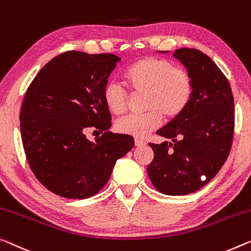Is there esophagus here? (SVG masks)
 <instances>
[{"instance_id": "obj_1", "label": "esophagus", "mask_w": 251, "mask_h": 251, "mask_svg": "<svg viewBox=\"0 0 251 251\" xmlns=\"http://www.w3.org/2000/svg\"><path fill=\"white\" fill-rule=\"evenodd\" d=\"M147 144V142L141 140V138H135V145L136 147H142V145H145Z\"/></svg>"}]
</instances>
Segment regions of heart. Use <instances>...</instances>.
I'll return each instance as SVG.
<instances>
[{"instance_id":"obj_1","label":"heart","mask_w":251,"mask_h":251,"mask_svg":"<svg viewBox=\"0 0 251 251\" xmlns=\"http://www.w3.org/2000/svg\"><path fill=\"white\" fill-rule=\"evenodd\" d=\"M127 89L134 95L143 93L147 111L118 119L115 128L126 135L144 137L162 121L175 119L188 107L193 96V78L185 67L173 65L166 58L144 57L134 62L122 75ZM102 101L113 115H122L127 109L128 93L115 83L102 89Z\"/></svg>"}]
</instances>
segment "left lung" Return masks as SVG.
<instances>
[{"instance_id": "8db88e82", "label": "left lung", "mask_w": 251, "mask_h": 251, "mask_svg": "<svg viewBox=\"0 0 251 251\" xmlns=\"http://www.w3.org/2000/svg\"><path fill=\"white\" fill-rule=\"evenodd\" d=\"M193 78L186 110L159 129L170 138L149 143L154 158L148 166L153 186L166 195H187L215 177L229 156L234 132V101L229 81L218 65L195 48L175 51Z\"/></svg>"}]
</instances>
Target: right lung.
I'll return each instance as SVG.
<instances>
[{
    "label": "right lung",
    "mask_w": 251,
    "mask_h": 251,
    "mask_svg": "<svg viewBox=\"0 0 251 251\" xmlns=\"http://www.w3.org/2000/svg\"><path fill=\"white\" fill-rule=\"evenodd\" d=\"M121 58L69 50L45 65L27 89L20 110L22 144L29 167L48 190L83 200L107 184L116 161L134 138L108 132L111 115L102 89ZM89 130L101 132L91 142Z\"/></svg>",
    "instance_id": "1"
}]
</instances>
